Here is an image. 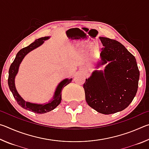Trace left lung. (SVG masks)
Instances as JSON below:
<instances>
[{
	"label": "left lung",
	"mask_w": 149,
	"mask_h": 149,
	"mask_svg": "<svg viewBox=\"0 0 149 149\" xmlns=\"http://www.w3.org/2000/svg\"><path fill=\"white\" fill-rule=\"evenodd\" d=\"M103 47L100 65L104 70H96L84 84L88 105L98 112L110 114L124 110L137 91L139 71L135 56L117 41L100 37Z\"/></svg>",
	"instance_id": "obj_1"
}]
</instances>
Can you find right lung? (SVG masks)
<instances>
[{"label": "right lung", "mask_w": 149, "mask_h": 149, "mask_svg": "<svg viewBox=\"0 0 149 149\" xmlns=\"http://www.w3.org/2000/svg\"><path fill=\"white\" fill-rule=\"evenodd\" d=\"M50 38V37H44L39 38L30 44L29 46L19 50L17 52L16 58L14 60V62L12 63L10 67L9 68L8 72V84L9 89L13 95L14 99L17 102L20 107H22L24 109L27 110L32 111L33 112L37 113V114H45V113L49 112L50 111L54 110L55 108L57 107V106L61 102L62 100V91L65 86H66L68 84L71 83L72 78L71 79H64L60 81L55 90L53 97L52 99L49 100L48 102L44 103V104H37V103H33L30 102L26 101L21 96L19 95L18 92L17 91V89L15 85V77L18 72L19 65L21 64L22 60L24 58V57L29 53V52L32 51L33 50L37 49L44 43L45 41H47Z\"/></svg>", "instance_id": "obj_1"}]
</instances>
